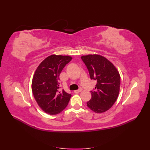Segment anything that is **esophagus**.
<instances>
[{
	"mask_svg": "<svg viewBox=\"0 0 150 150\" xmlns=\"http://www.w3.org/2000/svg\"><path fill=\"white\" fill-rule=\"evenodd\" d=\"M82 91V89H78V90H75L74 91V93H80V92H81Z\"/></svg>",
	"mask_w": 150,
	"mask_h": 150,
	"instance_id": "34e87169",
	"label": "esophagus"
}]
</instances>
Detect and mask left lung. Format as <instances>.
Segmentation results:
<instances>
[{
	"label": "left lung",
	"instance_id": "obj_1",
	"mask_svg": "<svg viewBox=\"0 0 150 150\" xmlns=\"http://www.w3.org/2000/svg\"><path fill=\"white\" fill-rule=\"evenodd\" d=\"M89 72L90 78L97 81L91 99L87 106L96 113H102L112 106L118 97L120 75L116 67L106 57L99 54L81 56Z\"/></svg>",
	"mask_w": 150,
	"mask_h": 150
}]
</instances>
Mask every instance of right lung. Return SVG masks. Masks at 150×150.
<instances>
[{
  "mask_svg": "<svg viewBox=\"0 0 150 150\" xmlns=\"http://www.w3.org/2000/svg\"><path fill=\"white\" fill-rule=\"evenodd\" d=\"M72 59L69 56L52 54L40 62L34 72L32 91L39 106L47 114L60 113L70 100L71 94L59 89L60 73Z\"/></svg>",
  "mask_w": 150,
  "mask_h": 150,
  "instance_id": "obj_1",
  "label": "right lung"
}]
</instances>
